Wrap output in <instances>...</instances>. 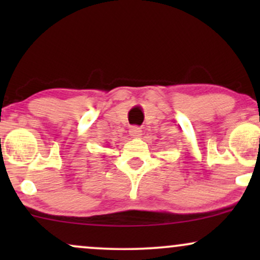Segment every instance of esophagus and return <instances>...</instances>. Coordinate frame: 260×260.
<instances>
[{
    "instance_id": "esophagus-1",
    "label": "esophagus",
    "mask_w": 260,
    "mask_h": 260,
    "mask_svg": "<svg viewBox=\"0 0 260 260\" xmlns=\"http://www.w3.org/2000/svg\"><path fill=\"white\" fill-rule=\"evenodd\" d=\"M129 134L133 137V138H138V137L142 136V129L139 127L134 126L129 129Z\"/></svg>"
}]
</instances>
